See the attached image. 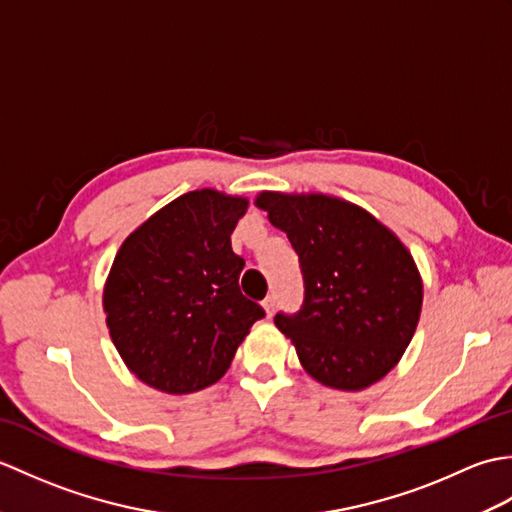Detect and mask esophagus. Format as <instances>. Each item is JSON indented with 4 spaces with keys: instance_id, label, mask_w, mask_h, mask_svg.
<instances>
[{
    "instance_id": "obj_1",
    "label": "esophagus",
    "mask_w": 512,
    "mask_h": 512,
    "mask_svg": "<svg viewBox=\"0 0 512 512\" xmlns=\"http://www.w3.org/2000/svg\"><path fill=\"white\" fill-rule=\"evenodd\" d=\"M262 306H264L266 317H273V314H275V295H268V297L262 301Z\"/></svg>"
}]
</instances>
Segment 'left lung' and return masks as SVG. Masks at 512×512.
Instances as JSON below:
<instances>
[{"mask_svg": "<svg viewBox=\"0 0 512 512\" xmlns=\"http://www.w3.org/2000/svg\"><path fill=\"white\" fill-rule=\"evenodd\" d=\"M255 204L288 235L301 262L303 306L275 317L301 367L341 391L385 378L422 310V277L409 248L363 206L336 195L262 191Z\"/></svg>", "mask_w": 512, "mask_h": 512, "instance_id": "8db88e82", "label": "left lung"}]
</instances>
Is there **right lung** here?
<instances>
[{"label": "right lung", "instance_id": "add662e5", "mask_svg": "<svg viewBox=\"0 0 512 512\" xmlns=\"http://www.w3.org/2000/svg\"><path fill=\"white\" fill-rule=\"evenodd\" d=\"M248 200L195 189L162 206L118 248L103 288L112 343L138 380L165 394L217 383L262 306L239 290L231 233Z\"/></svg>", "mask_w": 512, "mask_h": 512}]
</instances>
